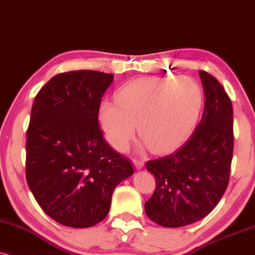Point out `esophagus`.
<instances>
[{"label":"esophagus","instance_id":"obj_1","mask_svg":"<svg viewBox=\"0 0 255 255\" xmlns=\"http://www.w3.org/2000/svg\"><path fill=\"white\" fill-rule=\"evenodd\" d=\"M133 164L136 166L137 170H140L144 165V161H140V159H133Z\"/></svg>","mask_w":255,"mask_h":255}]
</instances>
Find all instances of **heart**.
Listing matches in <instances>:
<instances>
[{
  "label": "heart",
  "instance_id": "1",
  "mask_svg": "<svg viewBox=\"0 0 255 255\" xmlns=\"http://www.w3.org/2000/svg\"><path fill=\"white\" fill-rule=\"evenodd\" d=\"M117 105L103 102L99 128L117 151H127L136 132L142 145L166 153L183 144L193 132L203 108L204 93L190 77H144L125 84L116 93Z\"/></svg>",
  "mask_w": 255,
  "mask_h": 255
}]
</instances>
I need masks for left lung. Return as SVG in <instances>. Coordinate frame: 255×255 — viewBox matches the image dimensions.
<instances>
[{
	"instance_id": "8db88e82",
	"label": "left lung",
	"mask_w": 255,
	"mask_h": 255,
	"mask_svg": "<svg viewBox=\"0 0 255 255\" xmlns=\"http://www.w3.org/2000/svg\"><path fill=\"white\" fill-rule=\"evenodd\" d=\"M206 97L202 119L187 143L171 155L146 162L156 189L145 202L147 218L177 228L200 221L227 189L233 158V106L213 75L199 72Z\"/></svg>"
}]
</instances>
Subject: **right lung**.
I'll return each mask as SVG.
<instances>
[{
    "label": "right lung",
    "mask_w": 255,
    "mask_h": 255,
    "mask_svg": "<svg viewBox=\"0 0 255 255\" xmlns=\"http://www.w3.org/2000/svg\"><path fill=\"white\" fill-rule=\"evenodd\" d=\"M112 81L113 74L98 71L60 73L39 91L31 108L27 183L43 212L67 227L103 221L113 190L133 174L98 124L102 97Z\"/></svg>",
    "instance_id": "obj_1"
}]
</instances>
